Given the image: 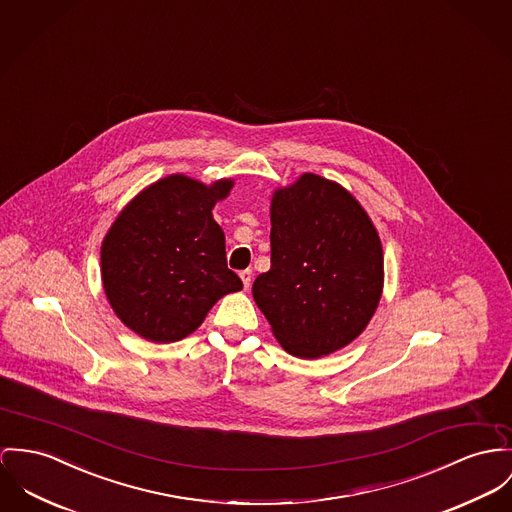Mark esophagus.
<instances>
[{
	"mask_svg": "<svg viewBox=\"0 0 512 512\" xmlns=\"http://www.w3.org/2000/svg\"><path fill=\"white\" fill-rule=\"evenodd\" d=\"M239 278H241V282H243V286H245V290L251 286V278H253V273L249 271V269H245V271H241L239 273Z\"/></svg>",
	"mask_w": 512,
	"mask_h": 512,
	"instance_id": "1",
	"label": "esophagus"
}]
</instances>
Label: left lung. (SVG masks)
Listing matches in <instances>:
<instances>
[{"label":"left lung","instance_id":"obj_1","mask_svg":"<svg viewBox=\"0 0 512 512\" xmlns=\"http://www.w3.org/2000/svg\"><path fill=\"white\" fill-rule=\"evenodd\" d=\"M384 286L380 236L341 185L304 173L271 202V269L253 298L276 341L317 358L354 341L376 312Z\"/></svg>","mask_w":512,"mask_h":512}]
</instances>
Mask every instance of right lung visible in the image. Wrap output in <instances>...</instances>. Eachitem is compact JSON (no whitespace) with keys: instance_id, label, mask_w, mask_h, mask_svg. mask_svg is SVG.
I'll return each instance as SVG.
<instances>
[{"instance_id":"add662e5","label":"right lung","mask_w":512,"mask_h":512,"mask_svg":"<svg viewBox=\"0 0 512 512\" xmlns=\"http://www.w3.org/2000/svg\"><path fill=\"white\" fill-rule=\"evenodd\" d=\"M232 187V179L208 187L169 175L118 214L101 245L103 288L118 319L140 337L181 341L222 296L243 288L212 218Z\"/></svg>"}]
</instances>
